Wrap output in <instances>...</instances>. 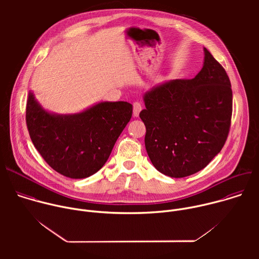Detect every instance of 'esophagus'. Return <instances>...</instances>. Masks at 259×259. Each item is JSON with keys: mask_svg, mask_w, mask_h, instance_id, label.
I'll use <instances>...</instances> for the list:
<instances>
[{"mask_svg": "<svg viewBox=\"0 0 259 259\" xmlns=\"http://www.w3.org/2000/svg\"><path fill=\"white\" fill-rule=\"evenodd\" d=\"M141 109H142L141 103L138 102V101H135L133 103V115H134V117H138L139 116V113H140Z\"/></svg>", "mask_w": 259, "mask_h": 259, "instance_id": "obj_1", "label": "esophagus"}]
</instances>
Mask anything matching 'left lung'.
I'll list each match as a JSON object with an SVG mask.
<instances>
[{"label":"left lung","mask_w":259,"mask_h":259,"mask_svg":"<svg viewBox=\"0 0 259 259\" xmlns=\"http://www.w3.org/2000/svg\"><path fill=\"white\" fill-rule=\"evenodd\" d=\"M204 65L191 80L176 79L144 94L145 149L161 173L181 178L205 168L231 128L233 91L226 69L204 48Z\"/></svg>","instance_id":"8db88e82"}]
</instances>
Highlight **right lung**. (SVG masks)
Masks as SVG:
<instances>
[{"instance_id": "add662e5", "label": "right lung", "mask_w": 259, "mask_h": 259, "mask_svg": "<svg viewBox=\"0 0 259 259\" xmlns=\"http://www.w3.org/2000/svg\"><path fill=\"white\" fill-rule=\"evenodd\" d=\"M131 117L132 104L126 101L100 102L76 115H53L32 93L25 112L36 151L53 170L72 179L89 177L101 169Z\"/></svg>"}]
</instances>
